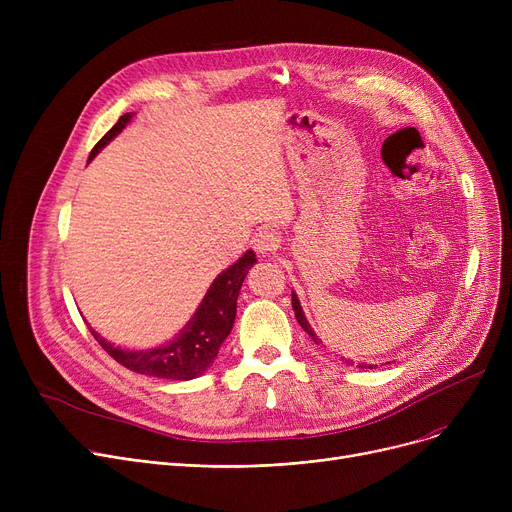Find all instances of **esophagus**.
I'll return each mask as SVG.
<instances>
[{
    "label": "esophagus",
    "instance_id": "1",
    "mask_svg": "<svg viewBox=\"0 0 512 512\" xmlns=\"http://www.w3.org/2000/svg\"><path fill=\"white\" fill-rule=\"evenodd\" d=\"M251 245L257 253L267 255V253H274L280 247V232L272 226H263L257 230V234L253 236Z\"/></svg>",
    "mask_w": 512,
    "mask_h": 512
}]
</instances>
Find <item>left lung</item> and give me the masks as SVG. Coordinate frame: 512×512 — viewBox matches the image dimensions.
<instances>
[{
	"mask_svg": "<svg viewBox=\"0 0 512 512\" xmlns=\"http://www.w3.org/2000/svg\"><path fill=\"white\" fill-rule=\"evenodd\" d=\"M292 309H294V315H297V321L301 324V328H303L317 344H321L319 338L313 334L311 326L307 324V319H305V315H303V309H301V303H299V299H297V294H292ZM348 363H353V361H348ZM359 367H363V369H373V365H359Z\"/></svg>",
	"mask_w": 512,
	"mask_h": 512,
	"instance_id": "obj_1",
	"label": "left lung"
}]
</instances>
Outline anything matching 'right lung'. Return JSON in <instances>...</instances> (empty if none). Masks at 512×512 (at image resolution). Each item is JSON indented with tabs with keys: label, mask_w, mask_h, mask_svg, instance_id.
I'll list each match as a JSON object with an SVG mask.
<instances>
[{
	"label": "right lung",
	"mask_w": 512,
	"mask_h": 512,
	"mask_svg": "<svg viewBox=\"0 0 512 512\" xmlns=\"http://www.w3.org/2000/svg\"><path fill=\"white\" fill-rule=\"evenodd\" d=\"M130 118L132 114H124L105 132V137L93 147L89 161L99 153L103 145H107L116 137V134L130 122ZM255 261V253L247 251L234 265H230L224 274L215 278L195 317L188 321L186 328L178 334V338H174L166 346L151 348V351H124V348H118L112 342L103 340L91 328L89 330L101 344L103 351L130 371L153 375V378L164 380H193L213 363V359L220 353L222 342L228 338L234 326L236 299L240 286L245 282V276Z\"/></svg>",
	"instance_id": "add662e5"
}]
</instances>
